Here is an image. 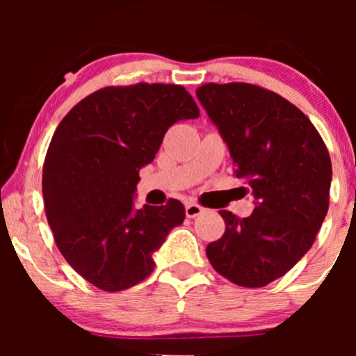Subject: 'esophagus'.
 Segmentation results:
<instances>
[{"mask_svg": "<svg viewBox=\"0 0 356 356\" xmlns=\"http://www.w3.org/2000/svg\"><path fill=\"white\" fill-rule=\"evenodd\" d=\"M202 207L199 206V204H195V202H187L186 204V216L189 219H194V218H197L199 214H202Z\"/></svg>", "mask_w": 356, "mask_h": 356, "instance_id": "obj_1", "label": "esophagus"}]
</instances>
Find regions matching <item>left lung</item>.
Returning a JSON list of instances; mask_svg holds the SVG:
<instances>
[{
  "instance_id": "8db88e82",
  "label": "left lung",
  "mask_w": 356,
  "mask_h": 356,
  "mask_svg": "<svg viewBox=\"0 0 356 356\" xmlns=\"http://www.w3.org/2000/svg\"><path fill=\"white\" fill-rule=\"evenodd\" d=\"M229 149L254 211H220L226 232L206 248L212 268L246 288L284 276L313 246L330 201L332 161L309 118L275 92L251 83L195 90Z\"/></svg>"
}]
</instances>
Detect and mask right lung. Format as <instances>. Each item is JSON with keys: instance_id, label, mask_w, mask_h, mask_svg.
Returning a JSON list of instances; mask_svg holds the SVG:
<instances>
[{"instance_id": "1", "label": "right lung", "mask_w": 356, "mask_h": 356, "mask_svg": "<svg viewBox=\"0 0 356 356\" xmlns=\"http://www.w3.org/2000/svg\"><path fill=\"white\" fill-rule=\"evenodd\" d=\"M181 85L138 83L92 93L65 115L43 165V201L67 263L104 291H122L154 271L152 254L186 209L136 207L138 170L155 159L169 127L197 118Z\"/></svg>"}]
</instances>
